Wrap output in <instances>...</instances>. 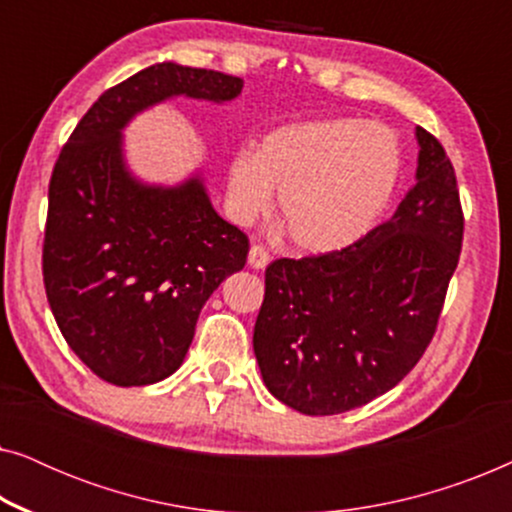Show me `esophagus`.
Masks as SVG:
<instances>
[{"label": "esophagus", "instance_id": "1", "mask_svg": "<svg viewBox=\"0 0 512 512\" xmlns=\"http://www.w3.org/2000/svg\"><path fill=\"white\" fill-rule=\"evenodd\" d=\"M270 263V254L265 251V247H261V244H254V247L249 249V265L254 270H265L268 268Z\"/></svg>", "mask_w": 512, "mask_h": 512}]
</instances>
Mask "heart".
I'll use <instances>...</instances> for the list:
<instances>
[{
  "mask_svg": "<svg viewBox=\"0 0 512 512\" xmlns=\"http://www.w3.org/2000/svg\"><path fill=\"white\" fill-rule=\"evenodd\" d=\"M396 132L377 121L331 118L284 125L237 151L228 167V202L251 221L277 193V216L298 249L333 254L370 233L401 179Z\"/></svg>",
  "mask_w": 512,
  "mask_h": 512,
  "instance_id": "heart-1",
  "label": "heart"
}]
</instances>
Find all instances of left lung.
I'll return each instance as SVG.
<instances>
[{"instance_id": "8db88e82", "label": "left lung", "mask_w": 512, "mask_h": 512, "mask_svg": "<svg viewBox=\"0 0 512 512\" xmlns=\"http://www.w3.org/2000/svg\"><path fill=\"white\" fill-rule=\"evenodd\" d=\"M417 184L389 221L333 254L265 270L254 354L303 415H340L394 389L429 347L457 270L464 212L443 144L417 128Z\"/></svg>"}]
</instances>
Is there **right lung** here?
Listing matches in <instances>:
<instances>
[{
  "mask_svg": "<svg viewBox=\"0 0 512 512\" xmlns=\"http://www.w3.org/2000/svg\"><path fill=\"white\" fill-rule=\"evenodd\" d=\"M244 81L160 62L104 90L62 146L48 184L46 298L62 338L104 382L170 377L202 305L247 263L249 240L214 212L200 177L149 186L123 163L121 130L174 95L230 102Z\"/></svg>",
  "mask_w": 512,
  "mask_h": 512,
  "instance_id": "1",
  "label": "right lung"
}]
</instances>
